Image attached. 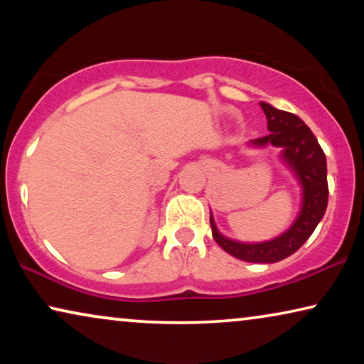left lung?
Returning <instances> with one entry per match:
<instances>
[{"mask_svg":"<svg viewBox=\"0 0 364 364\" xmlns=\"http://www.w3.org/2000/svg\"><path fill=\"white\" fill-rule=\"evenodd\" d=\"M270 134L248 142L252 147H280V159L293 172L301 187V207L295 222L282 235L267 242H238L218 232L210 213L212 235L228 255L252 263H275L290 257L305 243L328 205L326 157L310 127L295 114L280 111L268 102H260Z\"/></svg>","mask_w":364,"mask_h":364,"instance_id":"obj_1","label":"left lung"}]
</instances>
